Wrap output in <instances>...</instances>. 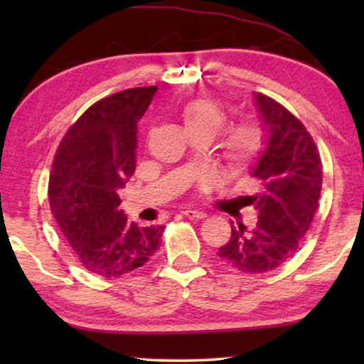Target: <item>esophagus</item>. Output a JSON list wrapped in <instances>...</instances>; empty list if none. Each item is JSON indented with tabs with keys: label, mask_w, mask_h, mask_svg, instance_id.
Wrapping results in <instances>:
<instances>
[{
	"label": "esophagus",
	"mask_w": 364,
	"mask_h": 364,
	"mask_svg": "<svg viewBox=\"0 0 364 364\" xmlns=\"http://www.w3.org/2000/svg\"><path fill=\"white\" fill-rule=\"evenodd\" d=\"M187 218H192V220H200V218H205V212L196 210V208H187V210L182 212Z\"/></svg>",
	"instance_id": "1"
}]
</instances>
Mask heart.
I'll use <instances>...</instances> for the list:
<instances>
[{
  "label": "heart",
  "mask_w": 364,
  "mask_h": 364,
  "mask_svg": "<svg viewBox=\"0 0 364 364\" xmlns=\"http://www.w3.org/2000/svg\"><path fill=\"white\" fill-rule=\"evenodd\" d=\"M186 131L207 132L213 137L225 124L223 107L210 99H197L187 104L182 114ZM262 127L253 121L240 122L223 141V159L230 168H243L262 149Z\"/></svg>",
  "instance_id": "b5f03b06"
}]
</instances>
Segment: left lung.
<instances>
[{
    "instance_id": "8db88e82",
    "label": "left lung",
    "mask_w": 364,
    "mask_h": 364,
    "mask_svg": "<svg viewBox=\"0 0 364 364\" xmlns=\"http://www.w3.org/2000/svg\"><path fill=\"white\" fill-rule=\"evenodd\" d=\"M253 106L263 131V149L252 164L260 182L248 203L258 213L257 225L235 227L217 255L245 273H265L295 255L315 217L321 193V159L305 126L272 97L253 92Z\"/></svg>"
}]
</instances>
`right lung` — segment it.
<instances>
[{"mask_svg":"<svg viewBox=\"0 0 364 364\" xmlns=\"http://www.w3.org/2000/svg\"><path fill=\"white\" fill-rule=\"evenodd\" d=\"M157 87H134L92 104L59 144L49 176V205L87 272L121 277L147 263L164 225L137 227L119 191L136 171L137 122Z\"/></svg>","mask_w":364,"mask_h":364,"instance_id":"add662e5","label":"right lung"}]
</instances>
